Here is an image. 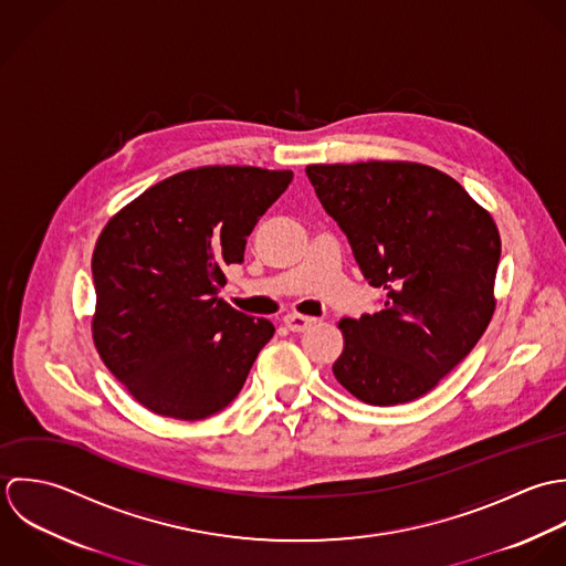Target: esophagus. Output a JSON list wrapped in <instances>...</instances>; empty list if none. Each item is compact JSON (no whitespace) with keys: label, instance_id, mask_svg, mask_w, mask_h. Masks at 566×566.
Returning a JSON list of instances; mask_svg holds the SVG:
<instances>
[{"label":"esophagus","instance_id":"34e87169","mask_svg":"<svg viewBox=\"0 0 566 566\" xmlns=\"http://www.w3.org/2000/svg\"><path fill=\"white\" fill-rule=\"evenodd\" d=\"M313 324H315V317H304V315H295V313L284 317V326H286L291 333H304V331H308Z\"/></svg>","mask_w":566,"mask_h":566}]
</instances>
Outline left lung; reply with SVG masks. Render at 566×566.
I'll return each mask as SVG.
<instances>
[{"instance_id": "1", "label": "left lung", "mask_w": 566, "mask_h": 566, "mask_svg": "<svg viewBox=\"0 0 566 566\" xmlns=\"http://www.w3.org/2000/svg\"><path fill=\"white\" fill-rule=\"evenodd\" d=\"M380 311L340 319V385L376 407L429 394L485 333L501 238L449 175L409 161L306 166Z\"/></svg>"}]
</instances>
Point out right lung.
I'll use <instances>...</instances> for the list:
<instances>
[{
	"instance_id": "add662e5",
	"label": "right lung",
	"mask_w": 566,
	"mask_h": 566,
	"mask_svg": "<svg viewBox=\"0 0 566 566\" xmlns=\"http://www.w3.org/2000/svg\"><path fill=\"white\" fill-rule=\"evenodd\" d=\"M293 181L291 170L206 166L148 188L103 229L94 343L153 413L203 420L238 396L275 328L217 297L223 269Z\"/></svg>"
}]
</instances>
